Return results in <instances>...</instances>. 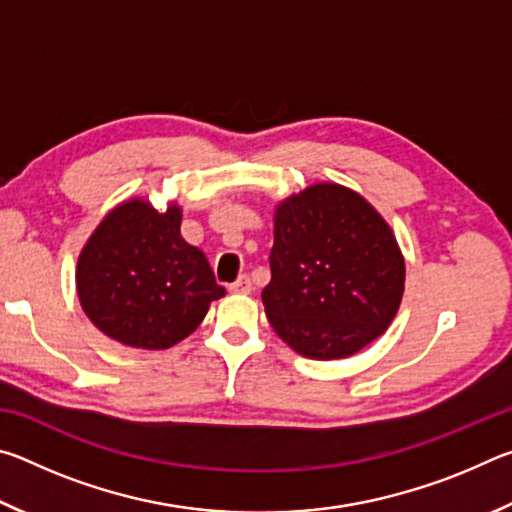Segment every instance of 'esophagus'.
<instances>
[{
	"label": "esophagus",
	"mask_w": 512,
	"mask_h": 512,
	"mask_svg": "<svg viewBox=\"0 0 512 512\" xmlns=\"http://www.w3.org/2000/svg\"><path fill=\"white\" fill-rule=\"evenodd\" d=\"M230 291H232V293H244V296H246V293L253 291V282H250L248 275H241L239 280H237L235 284H232Z\"/></svg>",
	"instance_id": "esophagus-1"
}]
</instances>
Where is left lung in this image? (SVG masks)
I'll return each instance as SVG.
<instances>
[{"instance_id":"8db88e82","label":"left lung","mask_w":512,"mask_h":512,"mask_svg":"<svg viewBox=\"0 0 512 512\" xmlns=\"http://www.w3.org/2000/svg\"><path fill=\"white\" fill-rule=\"evenodd\" d=\"M404 255L366 198L316 183L275 205L268 323L307 359H345L388 329L404 296Z\"/></svg>"}]
</instances>
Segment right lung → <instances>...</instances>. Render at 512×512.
Returning a JSON list of instances; mask_svg holds the SVG:
<instances>
[{"label":"right lung","instance_id":"add662e5","mask_svg":"<svg viewBox=\"0 0 512 512\" xmlns=\"http://www.w3.org/2000/svg\"><path fill=\"white\" fill-rule=\"evenodd\" d=\"M183 210L128 198L103 216L79 255L76 291L92 325L121 345L167 350L225 296L205 255L180 235Z\"/></svg>","mask_w":512,"mask_h":512}]
</instances>
